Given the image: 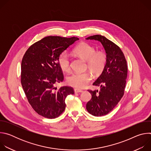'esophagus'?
<instances>
[{"label":"esophagus","mask_w":151,"mask_h":151,"mask_svg":"<svg viewBox=\"0 0 151 151\" xmlns=\"http://www.w3.org/2000/svg\"><path fill=\"white\" fill-rule=\"evenodd\" d=\"M74 91H75V93H82L83 91L82 90H79V89H74Z\"/></svg>","instance_id":"34e87169"}]
</instances>
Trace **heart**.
Returning a JSON list of instances; mask_svg holds the SVG:
<instances>
[{"label":"heart","instance_id":"b5f03b06","mask_svg":"<svg viewBox=\"0 0 151 151\" xmlns=\"http://www.w3.org/2000/svg\"><path fill=\"white\" fill-rule=\"evenodd\" d=\"M73 53L82 59L87 61L88 69L95 75L101 74L106 68L107 62L106 54L102 51H96V49L87 43L83 42L77 45ZM58 63L60 69L68 72L70 70V58L68 52H63L58 58ZM92 79L91 75L88 72L74 73L67 78L68 83L76 88H83Z\"/></svg>","mask_w":151,"mask_h":151}]
</instances>
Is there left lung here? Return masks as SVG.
Returning <instances> with one entry per match:
<instances>
[{
  "label": "left lung",
  "mask_w": 151,
  "mask_h": 151,
  "mask_svg": "<svg viewBox=\"0 0 151 151\" xmlns=\"http://www.w3.org/2000/svg\"><path fill=\"white\" fill-rule=\"evenodd\" d=\"M86 39L100 42L107 57L105 69L93 84L99 86L100 90H88L92 97L86 105V109L90 114L101 116L112 111L124 96L127 77V64L120 48L106 37L97 35Z\"/></svg>",
  "instance_id": "obj_1"
}]
</instances>
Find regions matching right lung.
Returning <instances> with one entry per match:
<instances>
[{
  "label": "right lung",
  "mask_w": 151,
  "mask_h": 151,
  "mask_svg": "<svg viewBox=\"0 0 151 151\" xmlns=\"http://www.w3.org/2000/svg\"><path fill=\"white\" fill-rule=\"evenodd\" d=\"M79 38L50 36L32 45L21 61V83L29 103L40 115L49 119L59 116L66 108L65 99L73 94L72 87L55 85L64 76L59 55Z\"/></svg>",
  "instance_id": "add662e5"
}]
</instances>
